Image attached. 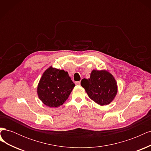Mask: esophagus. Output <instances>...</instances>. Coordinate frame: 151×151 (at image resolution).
Returning <instances> with one entry per match:
<instances>
[{
    "label": "esophagus",
    "mask_w": 151,
    "mask_h": 151,
    "mask_svg": "<svg viewBox=\"0 0 151 151\" xmlns=\"http://www.w3.org/2000/svg\"><path fill=\"white\" fill-rule=\"evenodd\" d=\"M76 85H80L81 84V82L80 81H77L75 83Z\"/></svg>",
    "instance_id": "34e87169"
}]
</instances>
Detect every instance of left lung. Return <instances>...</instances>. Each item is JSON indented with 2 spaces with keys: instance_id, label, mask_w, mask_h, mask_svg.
Listing matches in <instances>:
<instances>
[{
  "instance_id": "8db88e82",
  "label": "left lung",
  "mask_w": 151,
  "mask_h": 151,
  "mask_svg": "<svg viewBox=\"0 0 151 151\" xmlns=\"http://www.w3.org/2000/svg\"><path fill=\"white\" fill-rule=\"evenodd\" d=\"M81 84L88 96L101 106L110 103L117 93L116 82L106 70H93L90 78L83 79Z\"/></svg>"
}]
</instances>
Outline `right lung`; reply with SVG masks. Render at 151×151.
<instances>
[{
  "mask_svg": "<svg viewBox=\"0 0 151 151\" xmlns=\"http://www.w3.org/2000/svg\"><path fill=\"white\" fill-rule=\"evenodd\" d=\"M74 86L67 72L50 67L40 79L37 93L45 105L56 108L66 101Z\"/></svg>",
  "mask_w": 151,
  "mask_h": 151,
  "instance_id": "right-lung-1",
  "label": "right lung"
}]
</instances>
